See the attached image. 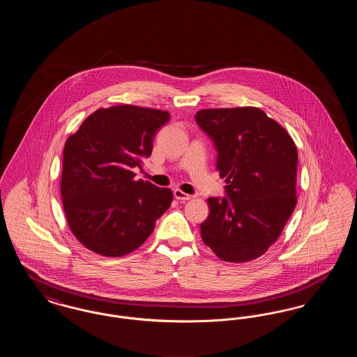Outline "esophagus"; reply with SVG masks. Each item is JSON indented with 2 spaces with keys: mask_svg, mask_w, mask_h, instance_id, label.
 <instances>
[{
  "mask_svg": "<svg viewBox=\"0 0 357 357\" xmlns=\"http://www.w3.org/2000/svg\"><path fill=\"white\" fill-rule=\"evenodd\" d=\"M174 197H175V199H178V201H181V202H186V201H191V199H194L195 197L194 195H190V194H186V192H183V191H181V190H174Z\"/></svg>",
  "mask_w": 357,
  "mask_h": 357,
  "instance_id": "1",
  "label": "esophagus"
}]
</instances>
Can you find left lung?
<instances>
[{"mask_svg": "<svg viewBox=\"0 0 357 357\" xmlns=\"http://www.w3.org/2000/svg\"><path fill=\"white\" fill-rule=\"evenodd\" d=\"M195 121L211 139L227 183L225 197L207 199L202 239L222 261H252L280 237L297 204L296 144L255 107L202 109Z\"/></svg>", "mask_w": 357, "mask_h": 357, "instance_id": "8db88e82", "label": "left lung"}]
</instances>
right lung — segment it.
<instances>
[{"instance_id": "obj_1", "label": "right lung", "mask_w": 357, "mask_h": 357, "mask_svg": "<svg viewBox=\"0 0 357 357\" xmlns=\"http://www.w3.org/2000/svg\"><path fill=\"white\" fill-rule=\"evenodd\" d=\"M169 112L136 105L102 108L69 136L63 153L61 198L69 227L86 249L121 257L151 236L172 202L170 188L135 181L153 153Z\"/></svg>"}]
</instances>
